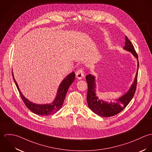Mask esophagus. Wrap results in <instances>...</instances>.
<instances>
[{"instance_id": "34e87169", "label": "esophagus", "mask_w": 152, "mask_h": 152, "mask_svg": "<svg viewBox=\"0 0 152 152\" xmlns=\"http://www.w3.org/2000/svg\"><path fill=\"white\" fill-rule=\"evenodd\" d=\"M76 77L79 79H82L84 77V72L83 69H80L78 70L76 73Z\"/></svg>"}]
</instances>
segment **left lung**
<instances>
[{
    "instance_id": "left-lung-1",
    "label": "left lung",
    "mask_w": 152,
    "mask_h": 152,
    "mask_svg": "<svg viewBox=\"0 0 152 152\" xmlns=\"http://www.w3.org/2000/svg\"><path fill=\"white\" fill-rule=\"evenodd\" d=\"M123 49L132 53V54L137 59V69L134 80L128 91L121 97L117 99L115 102H110L109 103L99 99L96 93V84L95 76L90 74L87 75L86 77L88 85L87 94V102L88 106L93 112L99 116L102 117H110L118 114L127 106L134 94L136 89L138 74V56L134 50L133 44L129 40L127 36L125 37V45Z\"/></svg>"
}]
</instances>
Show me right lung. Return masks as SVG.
<instances>
[{
  "instance_id": "right-lung-1",
  "label": "right lung",
  "mask_w": 152,
  "mask_h": 152,
  "mask_svg": "<svg viewBox=\"0 0 152 152\" xmlns=\"http://www.w3.org/2000/svg\"><path fill=\"white\" fill-rule=\"evenodd\" d=\"M12 76L14 82L18 88V90L20 93V97L23 100L24 103L25 104L26 106L33 113L41 116H49L53 115L61 109L64 102L66 93L68 91L70 86L72 85V83L73 82L75 79V72H73L70 73L63 80V81L60 84L59 88L58 89L56 97L55 100L53 101V102L49 104H39L34 103L29 101L23 95L22 93L20 91V89L18 86L16 81L15 80L13 72Z\"/></svg>"
}]
</instances>
